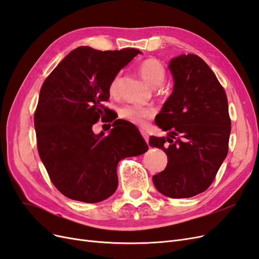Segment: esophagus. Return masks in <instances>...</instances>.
I'll return each instance as SVG.
<instances>
[{
    "mask_svg": "<svg viewBox=\"0 0 259 259\" xmlns=\"http://www.w3.org/2000/svg\"><path fill=\"white\" fill-rule=\"evenodd\" d=\"M140 133H142V135H143L144 139L146 140V143L148 144V142H149V136H148V134H147V132H146L145 130H140Z\"/></svg>",
    "mask_w": 259,
    "mask_h": 259,
    "instance_id": "esophagus-1",
    "label": "esophagus"
}]
</instances>
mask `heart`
I'll use <instances>...</instances> for the list:
<instances>
[{
    "instance_id": "heart-1",
    "label": "heart",
    "mask_w": 259,
    "mask_h": 259,
    "mask_svg": "<svg viewBox=\"0 0 259 259\" xmlns=\"http://www.w3.org/2000/svg\"><path fill=\"white\" fill-rule=\"evenodd\" d=\"M138 71L142 76L151 86L161 85L166 77V69L162 62L154 57H149L144 59L138 65ZM120 74L113 77V80L109 86V93L115 95L119 91ZM155 110L151 106H140V105H126L121 108L120 116L135 125H144L148 119L154 114Z\"/></svg>"
}]
</instances>
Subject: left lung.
Returning <instances> with one entry per match:
<instances>
[{
  "label": "left lung",
  "instance_id": "1",
  "mask_svg": "<svg viewBox=\"0 0 259 259\" xmlns=\"http://www.w3.org/2000/svg\"><path fill=\"white\" fill-rule=\"evenodd\" d=\"M174 90L155 116L168 137L149 138V146L167 155V165L152 177L162 194L191 198L213 183L228 153L231 120L222 84L198 55H180L169 62Z\"/></svg>",
  "mask_w": 259,
  "mask_h": 259
}]
</instances>
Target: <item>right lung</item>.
<instances>
[{
  "label": "right lung",
  "mask_w": 259,
  "mask_h": 259,
  "mask_svg": "<svg viewBox=\"0 0 259 259\" xmlns=\"http://www.w3.org/2000/svg\"><path fill=\"white\" fill-rule=\"evenodd\" d=\"M139 53L80 46L42 85L34 112L37 151L51 182L69 199L106 200L116 190L119 162L148 150L135 125L127 121H114L107 136L103 132L95 135L92 130L110 110L104 103L110 96L113 77Z\"/></svg>",
  "instance_id": "obj_1"
}]
</instances>
